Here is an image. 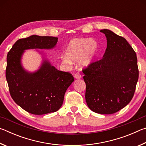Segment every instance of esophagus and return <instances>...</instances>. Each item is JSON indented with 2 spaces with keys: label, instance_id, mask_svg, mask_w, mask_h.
<instances>
[{
  "label": "esophagus",
  "instance_id": "34e87169",
  "mask_svg": "<svg viewBox=\"0 0 146 146\" xmlns=\"http://www.w3.org/2000/svg\"><path fill=\"white\" fill-rule=\"evenodd\" d=\"M74 76H75V78L76 79H80L81 78H82V75H81L79 73H76Z\"/></svg>",
  "mask_w": 146,
  "mask_h": 146
}]
</instances>
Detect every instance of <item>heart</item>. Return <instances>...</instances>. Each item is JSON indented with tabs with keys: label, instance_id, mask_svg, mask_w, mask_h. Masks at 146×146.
I'll use <instances>...</instances> for the list:
<instances>
[{
	"label": "heart",
	"instance_id": "obj_1",
	"mask_svg": "<svg viewBox=\"0 0 146 146\" xmlns=\"http://www.w3.org/2000/svg\"><path fill=\"white\" fill-rule=\"evenodd\" d=\"M98 49V43L91 38H73L68 44L65 50L66 55L62 56V61L66 64L80 61L82 66H88L93 62Z\"/></svg>",
	"mask_w": 146,
	"mask_h": 146
}]
</instances>
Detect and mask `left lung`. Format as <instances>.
<instances>
[{
  "mask_svg": "<svg viewBox=\"0 0 146 146\" xmlns=\"http://www.w3.org/2000/svg\"><path fill=\"white\" fill-rule=\"evenodd\" d=\"M107 38L103 58L83 68L86 100L93 111L113 114L133 97L138 79L137 54L122 36L102 29Z\"/></svg>",
  "mask_w": 146,
  "mask_h": 146,
  "instance_id": "obj_1",
  "label": "left lung"
}]
</instances>
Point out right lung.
<instances>
[{
	"label": "right lung",
	"mask_w": 146,
	"mask_h": 146,
	"mask_svg": "<svg viewBox=\"0 0 146 146\" xmlns=\"http://www.w3.org/2000/svg\"><path fill=\"white\" fill-rule=\"evenodd\" d=\"M57 41V37L31 35L17 40L7 55L6 77L11 97L31 114L58 111L74 78L70 73L57 70L46 60L36 72H27L21 66V56L25 49L53 48Z\"/></svg>",
	"instance_id": "obj_1"
}]
</instances>
